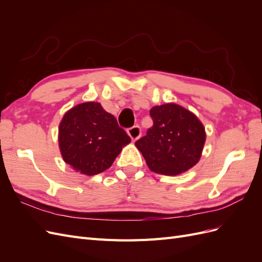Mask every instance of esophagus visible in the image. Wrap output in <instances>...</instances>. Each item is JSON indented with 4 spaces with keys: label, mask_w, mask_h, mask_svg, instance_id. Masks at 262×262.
<instances>
[{
    "label": "esophagus",
    "mask_w": 262,
    "mask_h": 262,
    "mask_svg": "<svg viewBox=\"0 0 262 262\" xmlns=\"http://www.w3.org/2000/svg\"><path fill=\"white\" fill-rule=\"evenodd\" d=\"M128 134H129V137L131 138V140H132L133 142H136V141L141 137V129H140V126H138V125L132 126V128H130V129L128 130Z\"/></svg>",
    "instance_id": "obj_1"
}]
</instances>
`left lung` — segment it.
I'll return each instance as SVG.
<instances>
[{
	"mask_svg": "<svg viewBox=\"0 0 262 262\" xmlns=\"http://www.w3.org/2000/svg\"><path fill=\"white\" fill-rule=\"evenodd\" d=\"M153 126L136 142L150 171L165 176L186 172L200 161L207 133L193 113L175 102L149 110Z\"/></svg>",
	"mask_w": 262,
	"mask_h": 262,
	"instance_id": "left-lung-1",
	"label": "left lung"
}]
</instances>
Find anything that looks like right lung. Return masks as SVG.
<instances>
[{"label": "right lung", "instance_id": "add662e5", "mask_svg": "<svg viewBox=\"0 0 262 262\" xmlns=\"http://www.w3.org/2000/svg\"><path fill=\"white\" fill-rule=\"evenodd\" d=\"M59 148L71 168L94 176L107 170L131 139L97 101L78 104L59 124Z\"/></svg>", "mask_w": 262, "mask_h": 262}]
</instances>
